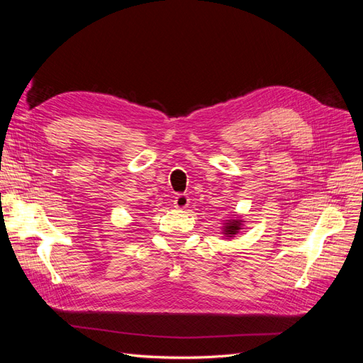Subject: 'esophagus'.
I'll use <instances>...</instances> for the list:
<instances>
[{
  "label": "esophagus",
  "instance_id": "1",
  "mask_svg": "<svg viewBox=\"0 0 363 363\" xmlns=\"http://www.w3.org/2000/svg\"><path fill=\"white\" fill-rule=\"evenodd\" d=\"M189 206V196L186 195V194H180V195H177L175 196V200H174V207L177 208V211H184L186 207Z\"/></svg>",
  "mask_w": 363,
  "mask_h": 363
}]
</instances>
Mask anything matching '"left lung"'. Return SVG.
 Returning <instances> with one entry per match:
<instances>
[{
	"instance_id": "left-lung-1",
	"label": "left lung",
	"mask_w": 363,
	"mask_h": 363,
	"mask_svg": "<svg viewBox=\"0 0 363 363\" xmlns=\"http://www.w3.org/2000/svg\"><path fill=\"white\" fill-rule=\"evenodd\" d=\"M242 225H244V221L239 216L227 219L223 225V235L225 238H235L240 232V230H242Z\"/></svg>"
}]
</instances>
